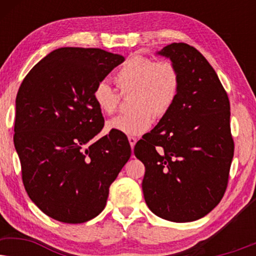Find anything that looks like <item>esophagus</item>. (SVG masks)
<instances>
[{"label": "esophagus", "instance_id": "34e87169", "mask_svg": "<svg viewBox=\"0 0 256 256\" xmlns=\"http://www.w3.org/2000/svg\"><path fill=\"white\" fill-rule=\"evenodd\" d=\"M128 141H129V144H130V146H132V149H134L136 142H138V138H134V136H129Z\"/></svg>", "mask_w": 256, "mask_h": 256}]
</instances>
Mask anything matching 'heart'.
Returning a JSON list of instances; mask_svg holds the SVG:
<instances>
[{
    "instance_id": "1",
    "label": "heart",
    "mask_w": 256,
    "mask_h": 256,
    "mask_svg": "<svg viewBox=\"0 0 256 256\" xmlns=\"http://www.w3.org/2000/svg\"><path fill=\"white\" fill-rule=\"evenodd\" d=\"M114 82L122 96L132 93L130 107L134 110L112 118L107 128L126 135H141L152 127L154 116L163 118L172 108L180 90V73L170 60L132 56L118 68ZM93 100L101 113L112 115L120 106L121 96L102 82L94 88Z\"/></svg>"
}]
</instances>
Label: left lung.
Segmentation results:
<instances>
[{
    "label": "left lung",
    "instance_id": "8db88e82",
    "mask_svg": "<svg viewBox=\"0 0 256 256\" xmlns=\"http://www.w3.org/2000/svg\"><path fill=\"white\" fill-rule=\"evenodd\" d=\"M158 54L180 70V90L134 154L146 166L142 190L148 208L169 222H188L211 212L225 194L234 155L230 100L197 48L172 43Z\"/></svg>",
    "mask_w": 256,
    "mask_h": 256
}]
</instances>
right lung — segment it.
Segmentation results:
<instances>
[{
	"instance_id": "1",
	"label": "right lung",
	"mask_w": 256,
	"mask_h": 256,
	"mask_svg": "<svg viewBox=\"0 0 256 256\" xmlns=\"http://www.w3.org/2000/svg\"><path fill=\"white\" fill-rule=\"evenodd\" d=\"M124 58L101 48H60L37 62L16 96L15 143L31 200L52 219L82 224L106 206L132 155L128 138L104 128L93 90Z\"/></svg>"
}]
</instances>
